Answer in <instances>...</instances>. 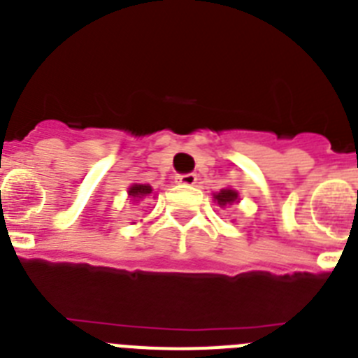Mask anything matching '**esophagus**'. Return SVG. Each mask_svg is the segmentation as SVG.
Returning <instances> with one entry per match:
<instances>
[{
  "mask_svg": "<svg viewBox=\"0 0 358 358\" xmlns=\"http://www.w3.org/2000/svg\"><path fill=\"white\" fill-rule=\"evenodd\" d=\"M176 181L182 186H194L197 182V176L195 173H181L176 177Z\"/></svg>",
  "mask_w": 358,
  "mask_h": 358,
  "instance_id": "1",
  "label": "esophagus"
}]
</instances>
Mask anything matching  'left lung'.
Segmentation results:
<instances>
[{
    "mask_svg": "<svg viewBox=\"0 0 358 358\" xmlns=\"http://www.w3.org/2000/svg\"><path fill=\"white\" fill-rule=\"evenodd\" d=\"M215 201L218 202V206H227V204H233L235 201H238V194H236L235 189L231 188H224L220 189L218 194L213 195Z\"/></svg>",
    "mask_w": 358,
    "mask_h": 358,
    "instance_id": "left-lung-1",
    "label": "left lung"
}]
</instances>
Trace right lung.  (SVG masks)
I'll use <instances>...</instances> for the list:
<instances>
[{
    "mask_svg": "<svg viewBox=\"0 0 358 358\" xmlns=\"http://www.w3.org/2000/svg\"><path fill=\"white\" fill-rule=\"evenodd\" d=\"M150 194V185H132L131 188H129V197H131V201H141V199H147Z\"/></svg>",
    "mask_w": 358,
    "mask_h": 358,
    "instance_id": "add662e5",
    "label": "right lung"
}]
</instances>
